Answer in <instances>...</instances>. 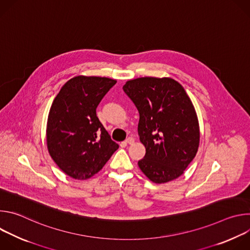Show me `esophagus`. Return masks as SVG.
<instances>
[{
	"label": "esophagus",
	"mask_w": 250,
	"mask_h": 250,
	"mask_svg": "<svg viewBox=\"0 0 250 250\" xmlns=\"http://www.w3.org/2000/svg\"><path fill=\"white\" fill-rule=\"evenodd\" d=\"M133 142H134V138H133V137H131V136H129V137H127V138L125 139V144L132 145Z\"/></svg>",
	"instance_id": "esophagus-1"
}]
</instances>
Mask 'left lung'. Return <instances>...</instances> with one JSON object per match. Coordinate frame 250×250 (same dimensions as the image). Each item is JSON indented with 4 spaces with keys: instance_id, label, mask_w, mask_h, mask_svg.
Wrapping results in <instances>:
<instances>
[{
    "instance_id": "8db88e82",
    "label": "left lung",
    "mask_w": 250,
    "mask_h": 250,
    "mask_svg": "<svg viewBox=\"0 0 250 250\" xmlns=\"http://www.w3.org/2000/svg\"><path fill=\"white\" fill-rule=\"evenodd\" d=\"M139 113L138 135L146 155L140 170L156 184L180 177L196 156L200 127L194 105L171 78L141 77L123 87Z\"/></svg>"
}]
</instances>
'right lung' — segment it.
I'll return each mask as SVG.
<instances>
[{"label":"right lung","instance_id":"add662e5","mask_svg":"<svg viewBox=\"0 0 250 250\" xmlns=\"http://www.w3.org/2000/svg\"><path fill=\"white\" fill-rule=\"evenodd\" d=\"M116 83L105 77L76 76L63 85L51 104L47 149L57 166L74 179H89L119 148L96 114Z\"/></svg>","mask_w":250,"mask_h":250}]
</instances>
